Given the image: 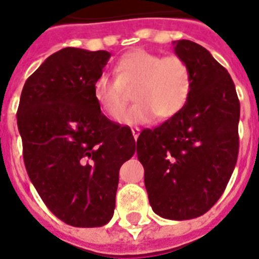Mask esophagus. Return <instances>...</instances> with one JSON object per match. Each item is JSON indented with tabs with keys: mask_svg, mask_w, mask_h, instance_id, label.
<instances>
[{
	"mask_svg": "<svg viewBox=\"0 0 259 259\" xmlns=\"http://www.w3.org/2000/svg\"><path fill=\"white\" fill-rule=\"evenodd\" d=\"M140 133H141V129H140V127H133V129H132V134H133L134 140H137Z\"/></svg>",
	"mask_w": 259,
	"mask_h": 259,
	"instance_id": "34e87169",
	"label": "esophagus"
}]
</instances>
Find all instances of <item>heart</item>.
<instances>
[{
    "label": "heart",
    "mask_w": 259,
    "mask_h": 259,
    "mask_svg": "<svg viewBox=\"0 0 259 259\" xmlns=\"http://www.w3.org/2000/svg\"><path fill=\"white\" fill-rule=\"evenodd\" d=\"M117 79L101 75L93 86L94 99L103 113L117 118L127 102L125 89L134 86L132 105L119 117L125 125L148 123L157 117L169 119L180 113L192 87L191 67L177 55L162 56L146 50L123 55L115 67Z\"/></svg>",
    "instance_id": "obj_1"
}]
</instances>
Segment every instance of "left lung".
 Instances as JSON below:
<instances>
[{"instance_id":"1","label":"left lung","mask_w":259,"mask_h":259,"mask_svg":"<svg viewBox=\"0 0 259 259\" xmlns=\"http://www.w3.org/2000/svg\"><path fill=\"white\" fill-rule=\"evenodd\" d=\"M173 47L191 67V94L177 115L142 130L137 156L154 212L187 221L207 212L225 192L237 164L241 106L230 74L204 47L189 40Z\"/></svg>"}]
</instances>
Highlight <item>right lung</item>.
<instances>
[{
    "label": "right lung",
    "mask_w": 259,
    "mask_h": 259,
    "mask_svg": "<svg viewBox=\"0 0 259 259\" xmlns=\"http://www.w3.org/2000/svg\"><path fill=\"white\" fill-rule=\"evenodd\" d=\"M110 56L72 47L55 52L26 79L18 105L28 176L51 212L74 227L109 223L119 168L136 152L132 130L94 99Z\"/></svg>",
    "instance_id": "add662e5"
}]
</instances>
